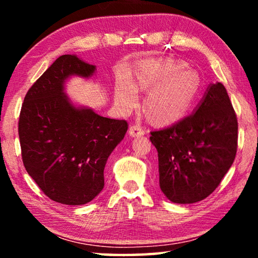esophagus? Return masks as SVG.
I'll list each match as a JSON object with an SVG mask.
<instances>
[{"label":"esophagus","mask_w":258,"mask_h":258,"mask_svg":"<svg viewBox=\"0 0 258 258\" xmlns=\"http://www.w3.org/2000/svg\"><path fill=\"white\" fill-rule=\"evenodd\" d=\"M128 134L132 138H138V137H141V135L145 134V130H143L141 126H139V125H133L130 127Z\"/></svg>","instance_id":"esophagus-1"}]
</instances>
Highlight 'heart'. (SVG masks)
<instances>
[{"mask_svg": "<svg viewBox=\"0 0 258 258\" xmlns=\"http://www.w3.org/2000/svg\"><path fill=\"white\" fill-rule=\"evenodd\" d=\"M151 91L145 101L146 112L158 124H172L183 118L202 90L199 73L183 61L149 60L137 66L133 82L120 76L115 84V102L128 113L139 102L138 91Z\"/></svg>", "mask_w": 258, "mask_h": 258, "instance_id": "heart-1", "label": "heart"}]
</instances>
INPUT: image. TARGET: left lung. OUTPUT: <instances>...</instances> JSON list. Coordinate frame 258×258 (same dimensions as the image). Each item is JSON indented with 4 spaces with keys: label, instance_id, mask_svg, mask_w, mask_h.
Listing matches in <instances>:
<instances>
[{
    "label": "left lung",
    "instance_id": "8db88e82",
    "mask_svg": "<svg viewBox=\"0 0 258 258\" xmlns=\"http://www.w3.org/2000/svg\"><path fill=\"white\" fill-rule=\"evenodd\" d=\"M158 151L159 186L175 204L207 198L220 184L237 154L238 121L222 83L209 84L194 112L151 132Z\"/></svg>",
    "mask_w": 258,
    "mask_h": 258
}]
</instances>
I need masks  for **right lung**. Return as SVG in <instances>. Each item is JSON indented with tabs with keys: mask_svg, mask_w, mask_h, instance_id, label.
<instances>
[{
	"mask_svg": "<svg viewBox=\"0 0 258 258\" xmlns=\"http://www.w3.org/2000/svg\"><path fill=\"white\" fill-rule=\"evenodd\" d=\"M94 64L75 54L59 56L26 94L19 117L25 168L50 199L80 206L104 186L109 156L124 139L127 123L98 115L66 93L73 76L85 80Z\"/></svg>",
	"mask_w": 258,
	"mask_h": 258,
	"instance_id": "obj_1",
	"label": "right lung"
}]
</instances>
